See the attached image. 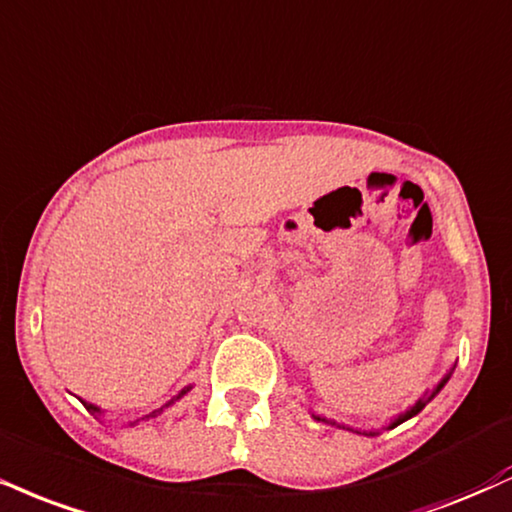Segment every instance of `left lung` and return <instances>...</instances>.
<instances>
[{
  "label": "left lung",
  "mask_w": 512,
  "mask_h": 512,
  "mask_svg": "<svg viewBox=\"0 0 512 512\" xmlns=\"http://www.w3.org/2000/svg\"><path fill=\"white\" fill-rule=\"evenodd\" d=\"M453 369L455 367H451V369H448V374H446V377H443L441 381H439V384H436V389L432 391V393H429V396L427 398H420V400H417V403L415 405H410V408L408 410H405V412H400V415L398 417H393V420L389 422V424H386V432H389V429H396L398 427V424H403V422H408L410 420V417H415L417 415V412H420L422 408H424V405H427V403H432V400L436 398V396H439V393H441V389H443V386H446L448 384V379H451V374H453ZM312 417H315V420H319V422H326V424H336L334 420H326V417H319V415H312ZM381 432V429H377V432H367V434H379Z\"/></svg>",
  "instance_id": "left-lung-1"
}]
</instances>
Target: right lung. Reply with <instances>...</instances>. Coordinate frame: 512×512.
<instances>
[{
    "label": "right lung",
    "mask_w": 512,
    "mask_h": 512,
    "mask_svg": "<svg viewBox=\"0 0 512 512\" xmlns=\"http://www.w3.org/2000/svg\"><path fill=\"white\" fill-rule=\"evenodd\" d=\"M190 389H193V386H183V389H181V391H178L174 398H171V400H166V403L162 405V408H157V410L147 412V415H143V417H138V420H131V422H126V424H123V427H133V424H138V422H143V420H150V417H155V415H159V412H162V410L166 408V405H171V403H174V400H178V398H183V396H186V393H188ZM83 405H85V408H88V412H90V415H95V417H102V415H104V410H102V408H97V405H92V403H88V400H83Z\"/></svg>",
    "instance_id": "right-lung-1"
}]
</instances>
